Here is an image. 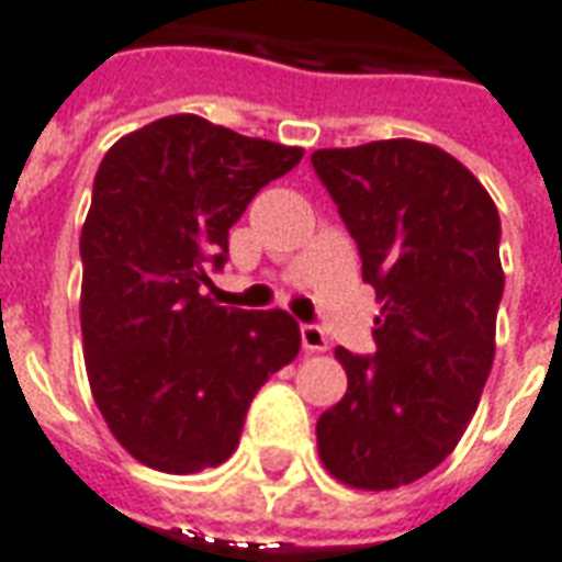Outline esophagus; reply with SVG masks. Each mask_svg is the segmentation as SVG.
<instances>
[{"mask_svg": "<svg viewBox=\"0 0 562 562\" xmlns=\"http://www.w3.org/2000/svg\"><path fill=\"white\" fill-rule=\"evenodd\" d=\"M301 346H304L306 355L325 352V349H328V337H325V330L316 328V325H301Z\"/></svg>", "mask_w": 562, "mask_h": 562, "instance_id": "34e87169", "label": "esophagus"}]
</instances>
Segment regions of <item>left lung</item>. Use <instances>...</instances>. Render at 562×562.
Returning <instances> with one entry per match:
<instances>
[{
  "mask_svg": "<svg viewBox=\"0 0 562 562\" xmlns=\"http://www.w3.org/2000/svg\"><path fill=\"white\" fill-rule=\"evenodd\" d=\"M382 310L376 355L337 349L349 389L316 424L337 482L394 491L454 451L494 364L499 213L470 168L424 140L313 153Z\"/></svg>",
  "mask_w": 562,
  "mask_h": 562,
  "instance_id": "obj_1",
  "label": "left lung"
}]
</instances>
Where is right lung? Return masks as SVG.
<instances>
[{
  "label": "right lung",
  "mask_w": 562,
  "mask_h": 562,
  "mask_svg": "<svg viewBox=\"0 0 562 562\" xmlns=\"http://www.w3.org/2000/svg\"><path fill=\"white\" fill-rule=\"evenodd\" d=\"M301 159L195 114L161 116L104 153L80 232L83 358L104 424L149 470L232 458L256 391L301 352L285 310L201 294L246 204Z\"/></svg>",
  "instance_id": "right-lung-1"
}]
</instances>
